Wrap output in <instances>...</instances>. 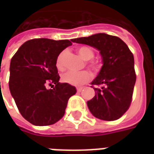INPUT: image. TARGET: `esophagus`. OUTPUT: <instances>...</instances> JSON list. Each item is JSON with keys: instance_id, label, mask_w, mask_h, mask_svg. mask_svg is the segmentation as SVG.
Instances as JSON below:
<instances>
[{"instance_id": "obj_1", "label": "esophagus", "mask_w": 154, "mask_h": 154, "mask_svg": "<svg viewBox=\"0 0 154 154\" xmlns=\"http://www.w3.org/2000/svg\"><path fill=\"white\" fill-rule=\"evenodd\" d=\"M77 92H81V91H82V87H78V88L77 89Z\"/></svg>"}]
</instances>
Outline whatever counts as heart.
Returning a JSON list of instances; mask_svg holds the SVG:
<instances>
[{"label":"heart","mask_w":154,"mask_h":154,"mask_svg":"<svg viewBox=\"0 0 154 154\" xmlns=\"http://www.w3.org/2000/svg\"><path fill=\"white\" fill-rule=\"evenodd\" d=\"M77 52L81 57L84 60L88 61L93 58L95 53L91 48L82 46L77 48ZM66 51H63L58 54L56 60V66L58 70H63L64 68V57L66 55ZM89 67L96 72H100L102 63L99 60H92L88 63ZM62 81L63 82L73 85V86H81L82 84L88 82L91 79V74L89 71H82V72H73V71H68L67 72H64L62 75Z\"/></svg>","instance_id":"1"}]
</instances>
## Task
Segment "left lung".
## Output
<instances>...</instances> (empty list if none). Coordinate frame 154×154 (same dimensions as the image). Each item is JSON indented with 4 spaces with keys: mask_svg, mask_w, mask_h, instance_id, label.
<instances>
[{
    "mask_svg": "<svg viewBox=\"0 0 154 154\" xmlns=\"http://www.w3.org/2000/svg\"><path fill=\"white\" fill-rule=\"evenodd\" d=\"M100 51L103 66L91 82L96 95L87 101L89 110L98 119L112 121L129 110L136 82L134 59L127 44L117 36L97 34L72 39Z\"/></svg>",
    "mask_w": 154,
    "mask_h": 154,
    "instance_id": "8db88e82",
    "label": "left lung"
}]
</instances>
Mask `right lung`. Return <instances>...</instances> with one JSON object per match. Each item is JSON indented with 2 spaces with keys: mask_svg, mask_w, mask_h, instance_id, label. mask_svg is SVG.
<instances>
[{
  "mask_svg": "<svg viewBox=\"0 0 154 154\" xmlns=\"http://www.w3.org/2000/svg\"><path fill=\"white\" fill-rule=\"evenodd\" d=\"M70 45L68 39L34 38L12 57L10 91L21 116L32 125H50L60 120L69 98L77 92L73 86L59 82L56 66L58 54Z\"/></svg>",
  "mask_w": 154,
  "mask_h": 154,
  "instance_id": "1",
  "label": "right lung"
}]
</instances>
